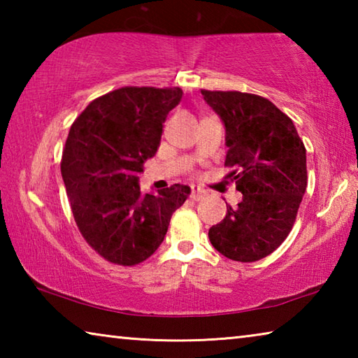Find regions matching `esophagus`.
Masks as SVG:
<instances>
[{"label":"esophagus","instance_id":"34e87169","mask_svg":"<svg viewBox=\"0 0 358 358\" xmlns=\"http://www.w3.org/2000/svg\"><path fill=\"white\" fill-rule=\"evenodd\" d=\"M203 196H205V191L203 189H201V187H199V186H191L189 197L192 199V201H196V202L202 201Z\"/></svg>","mask_w":358,"mask_h":358}]
</instances>
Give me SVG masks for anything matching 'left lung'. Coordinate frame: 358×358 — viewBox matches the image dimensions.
<instances>
[{"label":"left lung","instance_id":"1","mask_svg":"<svg viewBox=\"0 0 358 358\" xmlns=\"http://www.w3.org/2000/svg\"><path fill=\"white\" fill-rule=\"evenodd\" d=\"M226 128V178L243 199L210 227L216 251L256 262L280 246L295 222L306 191V150L295 126L273 102L257 94L202 90Z\"/></svg>","mask_w":358,"mask_h":358}]
</instances>
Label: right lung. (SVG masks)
<instances>
[{
	"instance_id": "obj_1",
	"label": "right lung",
	"mask_w": 358,
	"mask_h": 358,
	"mask_svg": "<svg viewBox=\"0 0 358 358\" xmlns=\"http://www.w3.org/2000/svg\"><path fill=\"white\" fill-rule=\"evenodd\" d=\"M178 87H123L90 102L72 123L62 175L82 237L101 257L132 266L166 237L189 186L142 194L138 173L159 147L162 123L178 106Z\"/></svg>"
}]
</instances>
